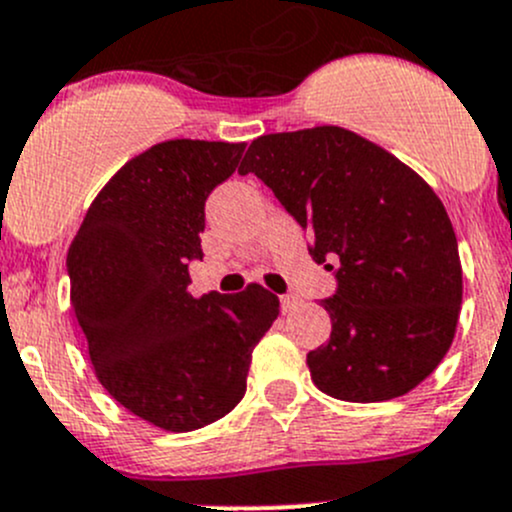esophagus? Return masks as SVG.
Listing matches in <instances>:
<instances>
[{"instance_id":"esophagus-1","label":"esophagus","mask_w":512,"mask_h":512,"mask_svg":"<svg viewBox=\"0 0 512 512\" xmlns=\"http://www.w3.org/2000/svg\"><path fill=\"white\" fill-rule=\"evenodd\" d=\"M280 302H282V312H292V309H297L299 304H302V299L297 297V294H282L280 297Z\"/></svg>"}]
</instances>
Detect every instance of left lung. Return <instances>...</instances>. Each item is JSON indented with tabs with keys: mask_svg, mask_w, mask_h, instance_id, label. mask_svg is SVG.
Wrapping results in <instances>:
<instances>
[{
	"mask_svg": "<svg viewBox=\"0 0 512 512\" xmlns=\"http://www.w3.org/2000/svg\"><path fill=\"white\" fill-rule=\"evenodd\" d=\"M237 173H255L275 193L337 280L322 299L329 342L307 354L314 386L374 404L421 384L451 347L463 297L456 232L438 195L337 126L260 136Z\"/></svg>",
	"mask_w": 512,
	"mask_h": 512,
	"instance_id": "obj_1",
	"label": "left lung"
}]
</instances>
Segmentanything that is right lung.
<instances>
[{"instance_id": "obj_1", "label": "right lung", "mask_w": 512, "mask_h": 512, "mask_svg": "<svg viewBox=\"0 0 512 512\" xmlns=\"http://www.w3.org/2000/svg\"><path fill=\"white\" fill-rule=\"evenodd\" d=\"M242 151L245 143L178 138L128 160L66 257L98 381L165 431H195L240 404L252 349L280 314V299L260 285L200 299L188 289L190 262L203 260L205 200Z\"/></svg>"}]
</instances>
